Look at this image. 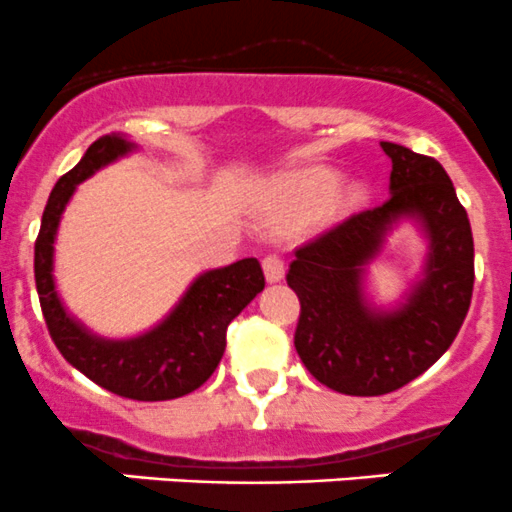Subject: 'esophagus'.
I'll return each instance as SVG.
<instances>
[{"label":"esophagus","mask_w":512,"mask_h":512,"mask_svg":"<svg viewBox=\"0 0 512 512\" xmlns=\"http://www.w3.org/2000/svg\"><path fill=\"white\" fill-rule=\"evenodd\" d=\"M283 273H286V268H283L281 258L273 256V254L263 258V276H266L268 283L283 281Z\"/></svg>","instance_id":"obj_1"}]
</instances>
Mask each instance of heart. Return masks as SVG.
<instances>
[{
    "label": "heart",
    "instance_id": "b5f03b06",
    "mask_svg": "<svg viewBox=\"0 0 512 512\" xmlns=\"http://www.w3.org/2000/svg\"><path fill=\"white\" fill-rule=\"evenodd\" d=\"M341 184L331 166H303L278 176L266 194V221L273 229H291L321 211L326 219L351 211L366 196L358 181Z\"/></svg>",
    "mask_w": 512,
    "mask_h": 512
}]
</instances>
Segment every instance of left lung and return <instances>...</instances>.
<instances>
[{
	"mask_svg": "<svg viewBox=\"0 0 512 512\" xmlns=\"http://www.w3.org/2000/svg\"><path fill=\"white\" fill-rule=\"evenodd\" d=\"M391 159V196L308 241L288 268L301 301L296 351L323 386L346 396H383L426 373L450 348L473 296V231L453 181L430 156L381 141ZM401 220L429 244L422 276L391 309L365 293L367 266Z\"/></svg>",
	"mask_w": 512,
	"mask_h": 512,
	"instance_id": "8db88e82",
	"label": "left lung"
}]
</instances>
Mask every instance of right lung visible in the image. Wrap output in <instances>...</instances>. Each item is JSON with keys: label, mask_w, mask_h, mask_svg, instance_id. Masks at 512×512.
<instances>
[{"label": "right lung", "mask_w": 512, "mask_h": 512, "mask_svg": "<svg viewBox=\"0 0 512 512\" xmlns=\"http://www.w3.org/2000/svg\"><path fill=\"white\" fill-rule=\"evenodd\" d=\"M131 151L136 144L124 134L101 136L57 181L34 244V278L49 336L77 371L131 401H171L209 381L226 351V328L263 291L266 281L256 258H241L231 266L199 273L169 316L139 336L104 338L79 323L54 283L59 221L82 181Z\"/></svg>", "instance_id": "obj_1"}]
</instances>
